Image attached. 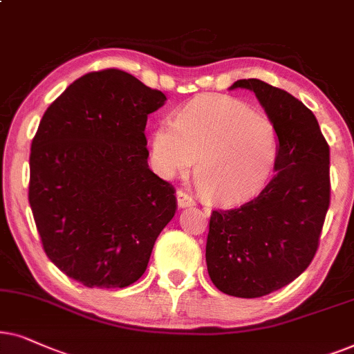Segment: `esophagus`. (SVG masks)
Listing matches in <instances>:
<instances>
[{
  "mask_svg": "<svg viewBox=\"0 0 354 354\" xmlns=\"http://www.w3.org/2000/svg\"><path fill=\"white\" fill-rule=\"evenodd\" d=\"M176 201H178V207H180V209H186V207H191L196 204L194 199H192V196H189L187 192H183V191L176 192Z\"/></svg>",
  "mask_w": 354,
  "mask_h": 354,
  "instance_id": "34e87169",
  "label": "esophagus"
}]
</instances>
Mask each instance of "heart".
Listing matches in <instances>:
<instances>
[{"instance_id": "obj_1", "label": "heart", "mask_w": 354, "mask_h": 354, "mask_svg": "<svg viewBox=\"0 0 354 354\" xmlns=\"http://www.w3.org/2000/svg\"><path fill=\"white\" fill-rule=\"evenodd\" d=\"M152 163L162 178L186 174L196 160L201 194L221 205L241 204L266 186L279 155L272 121L226 95H202L152 134Z\"/></svg>"}]
</instances>
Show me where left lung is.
<instances>
[{
	"instance_id": "left-lung-1",
	"label": "left lung",
	"mask_w": 354,
	"mask_h": 354,
	"mask_svg": "<svg viewBox=\"0 0 354 354\" xmlns=\"http://www.w3.org/2000/svg\"><path fill=\"white\" fill-rule=\"evenodd\" d=\"M279 136L275 174L251 202L210 216L205 246L210 280L225 295L259 298L291 283L317 251L330 204V152L314 113L291 93L241 79Z\"/></svg>"
}]
</instances>
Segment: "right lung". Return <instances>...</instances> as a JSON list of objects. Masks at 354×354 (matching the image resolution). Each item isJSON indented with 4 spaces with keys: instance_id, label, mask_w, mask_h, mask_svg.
<instances>
[{
    "instance_id": "obj_1",
    "label": "right lung",
    "mask_w": 354,
    "mask_h": 354,
    "mask_svg": "<svg viewBox=\"0 0 354 354\" xmlns=\"http://www.w3.org/2000/svg\"><path fill=\"white\" fill-rule=\"evenodd\" d=\"M165 102L124 71L88 73L51 103L32 140L29 202L41 244L88 288L138 281L174 216V189L149 168L144 134Z\"/></svg>"
}]
</instances>
